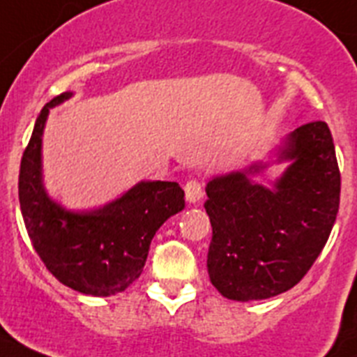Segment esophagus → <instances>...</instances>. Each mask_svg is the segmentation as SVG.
Returning <instances> with one entry per match:
<instances>
[{
	"label": "esophagus",
	"mask_w": 357,
	"mask_h": 357,
	"mask_svg": "<svg viewBox=\"0 0 357 357\" xmlns=\"http://www.w3.org/2000/svg\"><path fill=\"white\" fill-rule=\"evenodd\" d=\"M184 191H185V200L191 202V204H197V202L204 197V189H202V184L197 181V178H191V181L185 182Z\"/></svg>",
	"instance_id": "1"
}]
</instances>
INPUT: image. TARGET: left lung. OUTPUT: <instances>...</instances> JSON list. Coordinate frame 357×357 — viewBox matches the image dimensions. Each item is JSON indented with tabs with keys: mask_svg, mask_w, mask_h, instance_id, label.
<instances>
[{
	"mask_svg": "<svg viewBox=\"0 0 357 357\" xmlns=\"http://www.w3.org/2000/svg\"><path fill=\"white\" fill-rule=\"evenodd\" d=\"M280 159L293 162L275 189L248 181L247 173L263 166L216 176L206 188L207 272L230 301L270 298L298 284L336 222L342 176L327 123L296 128Z\"/></svg>",
	"mask_w": 357,
	"mask_h": 357,
	"instance_id": "1",
	"label": "left lung"
}]
</instances>
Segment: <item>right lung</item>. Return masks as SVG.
<instances>
[{"label":"right lung","instance_id":"obj_1","mask_svg":"<svg viewBox=\"0 0 357 357\" xmlns=\"http://www.w3.org/2000/svg\"><path fill=\"white\" fill-rule=\"evenodd\" d=\"M69 96H55L37 116L19 169L21 214L52 275L75 291L110 296L141 275L159 227L184 209V191L176 182H139L91 213H69L50 200L40 181V137L50 109Z\"/></svg>","mask_w":357,"mask_h":357}]
</instances>
